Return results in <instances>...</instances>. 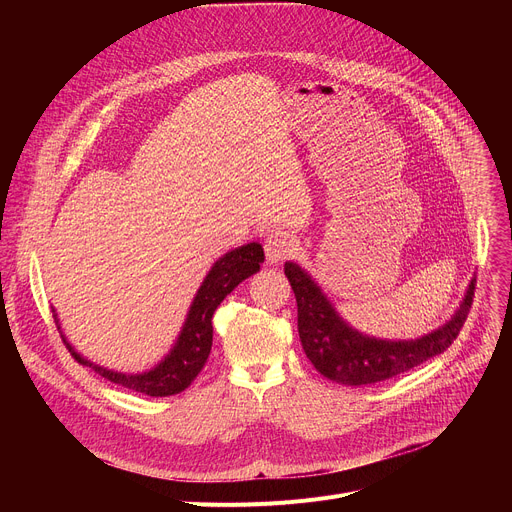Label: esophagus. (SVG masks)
I'll return each instance as SVG.
<instances>
[{"label": "esophagus", "mask_w": 512, "mask_h": 512, "mask_svg": "<svg viewBox=\"0 0 512 512\" xmlns=\"http://www.w3.org/2000/svg\"><path fill=\"white\" fill-rule=\"evenodd\" d=\"M297 251V238L288 230L274 228L265 236V257L270 263H280Z\"/></svg>", "instance_id": "obj_1"}]
</instances>
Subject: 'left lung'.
I'll use <instances>...</instances> for the list:
<instances>
[{
	"mask_svg": "<svg viewBox=\"0 0 512 512\" xmlns=\"http://www.w3.org/2000/svg\"><path fill=\"white\" fill-rule=\"evenodd\" d=\"M284 274L299 307V336L313 367L328 380L365 386L394 378L432 359L459 336L473 303L475 280L444 326L415 340H380L351 328L301 265L286 261Z\"/></svg>",
	"mask_w": 512,
	"mask_h": 512,
	"instance_id": "obj_1",
	"label": "left lung"
}]
</instances>
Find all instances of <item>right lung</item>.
Masks as SVG:
<instances>
[{
    "mask_svg": "<svg viewBox=\"0 0 512 512\" xmlns=\"http://www.w3.org/2000/svg\"><path fill=\"white\" fill-rule=\"evenodd\" d=\"M263 259L265 255L259 242H249V245H242L234 251H228L224 257L215 261L209 274L205 276L201 288L195 294L193 305L188 309L184 326L178 334V340L170 348V353L149 371L120 373V371L105 369L101 365L87 361L83 355H78L74 351V346L62 334L64 344L68 346L70 355L80 365L95 369V373H99L101 378L110 380L122 388L141 392L147 396L178 394L184 388L191 386V382L197 378L211 353V342H213L211 317L215 309L220 307V303L242 280H247L249 276L259 272ZM53 317H56L58 330L62 332L56 309H53Z\"/></svg>",
    "mask_w": 512,
    "mask_h": 512,
    "instance_id": "right-lung-1",
    "label": "right lung"
}]
</instances>
